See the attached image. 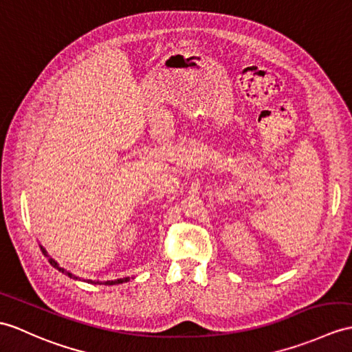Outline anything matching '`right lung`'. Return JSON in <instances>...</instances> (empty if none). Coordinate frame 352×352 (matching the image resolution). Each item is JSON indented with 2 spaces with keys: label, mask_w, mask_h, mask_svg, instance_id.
Segmentation results:
<instances>
[{
  "label": "right lung",
  "mask_w": 352,
  "mask_h": 352,
  "mask_svg": "<svg viewBox=\"0 0 352 352\" xmlns=\"http://www.w3.org/2000/svg\"><path fill=\"white\" fill-rule=\"evenodd\" d=\"M42 250H43V253L46 255V252H45V249H43V248H42ZM46 256H47V255H46ZM49 263H51V265H52V267H55L56 270H60V272H63L64 274H67L69 277H73V279H78V277H75V276H73L72 273L65 272V270H63L61 267H58V264H56L52 258H49ZM79 280H80V279H79ZM127 280H129V277H126V279H117V280H106V282H103V283H104V285H117V283H122V282H127ZM89 283H100V282H93V280H89ZM100 285H102V283H100Z\"/></svg>",
  "instance_id": "obj_1"
}]
</instances>
